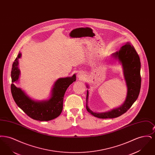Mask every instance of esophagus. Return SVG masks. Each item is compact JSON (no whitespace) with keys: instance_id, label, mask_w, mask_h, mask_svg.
<instances>
[{"instance_id":"esophagus-1","label":"esophagus","mask_w":155,"mask_h":155,"mask_svg":"<svg viewBox=\"0 0 155 155\" xmlns=\"http://www.w3.org/2000/svg\"><path fill=\"white\" fill-rule=\"evenodd\" d=\"M77 75L78 78H79L80 79H82V78H83V77H84V73H83L82 72L80 71V72H78V73H77Z\"/></svg>"}]
</instances>
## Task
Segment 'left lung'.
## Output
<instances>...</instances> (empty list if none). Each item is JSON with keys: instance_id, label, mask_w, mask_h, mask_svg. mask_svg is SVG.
I'll list each match as a JSON object with an SVG mask.
<instances>
[{"instance_id": "1", "label": "left lung", "mask_w": 155, "mask_h": 155, "mask_svg": "<svg viewBox=\"0 0 155 155\" xmlns=\"http://www.w3.org/2000/svg\"><path fill=\"white\" fill-rule=\"evenodd\" d=\"M111 57L112 59L117 60L118 63L121 64L127 88V96L124 102L120 106L108 111L98 113L92 110L88 107L89 91L87 90V110L92 116L97 118H116L123 114L136 101L140 92V59L133 45L130 42L125 43L124 46L120 48L118 51L111 54ZM87 88H89L87 84Z\"/></svg>"}]
</instances>
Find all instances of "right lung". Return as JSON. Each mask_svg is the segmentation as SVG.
Instances as JSON below:
<instances>
[{"mask_svg":"<svg viewBox=\"0 0 155 155\" xmlns=\"http://www.w3.org/2000/svg\"><path fill=\"white\" fill-rule=\"evenodd\" d=\"M21 57V53L19 52L13 64L11 72V92L15 102L26 114L34 120L46 121L58 117L63 110V97L67 89L76 81L75 74L72 77L60 78L55 81L49 99L36 101L15 85V82H18L20 75L18 59Z\"/></svg>","mask_w":155,"mask_h":155,"instance_id":"add662e5","label":"right lung"}]
</instances>
